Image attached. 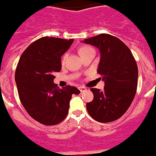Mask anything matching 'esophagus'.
Here are the masks:
<instances>
[{
    "instance_id": "obj_1",
    "label": "esophagus",
    "mask_w": 156,
    "mask_h": 156,
    "mask_svg": "<svg viewBox=\"0 0 156 156\" xmlns=\"http://www.w3.org/2000/svg\"><path fill=\"white\" fill-rule=\"evenodd\" d=\"M78 89H79V90L81 91V93L84 92V91H86V87H84V86H80V87H79Z\"/></svg>"
}]
</instances>
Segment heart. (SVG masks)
<instances>
[{
  "mask_svg": "<svg viewBox=\"0 0 156 156\" xmlns=\"http://www.w3.org/2000/svg\"><path fill=\"white\" fill-rule=\"evenodd\" d=\"M90 50H92V48H90V47H82V48H81L80 50H79V54L84 53V52L88 51H90ZM66 57V55L63 56V58H62V62H63L64 60H65Z\"/></svg>",
  "mask_w": 156,
  "mask_h": 156,
  "instance_id": "b5f03b06",
  "label": "heart"
}]
</instances>
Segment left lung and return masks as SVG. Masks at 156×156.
<instances>
[{
  "label": "left lung",
  "instance_id": "1",
  "mask_svg": "<svg viewBox=\"0 0 156 156\" xmlns=\"http://www.w3.org/2000/svg\"><path fill=\"white\" fill-rule=\"evenodd\" d=\"M100 51L98 73L102 75L104 90L91 88L94 100L86 104L91 117L101 123L112 122L125 114L136 93L138 68L129 48L108 34L83 40Z\"/></svg>",
  "mask_w": 156,
  "mask_h": 156
}]
</instances>
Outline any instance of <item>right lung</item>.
<instances>
[{
  "label": "right lung",
  "instance_id": "add662e5",
  "mask_svg": "<svg viewBox=\"0 0 156 156\" xmlns=\"http://www.w3.org/2000/svg\"><path fill=\"white\" fill-rule=\"evenodd\" d=\"M74 40L40 38L28 46L20 58L15 74L20 100L30 116L45 125H55L65 119L72 94H80L74 86L58 88L55 72L61 70V56Z\"/></svg>",
  "mask_w": 156,
  "mask_h": 156
}]
</instances>
